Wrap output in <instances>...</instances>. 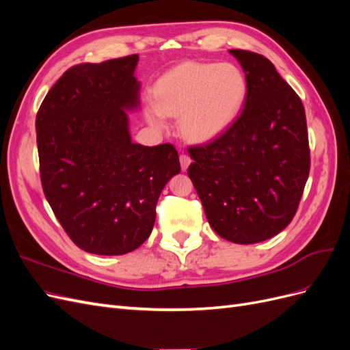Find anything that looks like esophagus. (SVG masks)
<instances>
[{"mask_svg":"<svg viewBox=\"0 0 350 350\" xmlns=\"http://www.w3.org/2000/svg\"><path fill=\"white\" fill-rule=\"evenodd\" d=\"M179 162H181L183 171H187V167L189 166V163H191V157H189L185 153H181V154H179Z\"/></svg>","mask_w":350,"mask_h":350,"instance_id":"1","label":"esophagus"}]
</instances>
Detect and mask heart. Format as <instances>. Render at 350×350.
<instances>
[{
	"mask_svg": "<svg viewBox=\"0 0 350 350\" xmlns=\"http://www.w3.org/2000/svg\"><path fill=\"white\" fill-rule=\"evenodd\" d=\"M245 94V76L234 64L185 62L157 81L156 105L146 113L156 126L165 125L163 115L179 116L187 139L207 142L235 120Z\"/></svg>",
	"mask_w": 350,
	"mask_h": 350,
	"instance_id": "obj_1",
	"label": "heart"
}]
</instances>
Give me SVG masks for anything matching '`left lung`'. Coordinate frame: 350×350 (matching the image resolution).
Instances as JSON below:
<instances>
[{
	"instance_id": "left-lung-1",
	"label": "left lung",
	"mask_w": 350,
	"mask_h": 350,
	"mask_svg": "<svg viewBox=\"0 0 350 350\" xmlns=\"http://www.w3.org/2000/svg\"><path fill=\"white\" fill-rule=\"evenodd\" d=\"M229 52L245 71L243 109L215 140L188 147V176L216 234L245 245L291 224L311 159L301 98L266 57Z\"/></svg>"
}]
</instances>
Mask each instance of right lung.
<instances>
[{"label": "right lung", "instance_id": "add662e5", "mask_svg": "<svg viewBox=\"0 0 350 350\" xmlns=\"http://www.w3.org/2000/svg\"><path fill=\"white\" fill-rule=\"evenodd\" d=\"M139 55L72 66L36 115L40 183L79 248L121 256L150 237L163 187L179 174L171 143L131 142L125 109L139 107Z\"/></svg>", "mask_w": 350, "mask_h": 350}]
</instances>
